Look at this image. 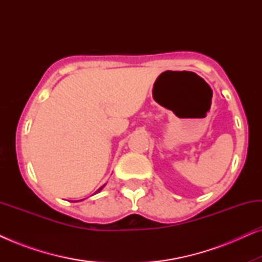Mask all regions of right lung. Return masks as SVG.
<instances>
[{
    "mask_svg": "<svg viewBox=\"0 0 262 262\" xmlns=\"http://www.w3.org/2000/svg\"><path fill=\"white\" fill-rule=\"evenodd\" d=\"M105 186H106V184H105V185H103V186H101V187H100V188H99V189H98V191H96V192H95V193H94V194H96V193H99V192H100V191H101V189H102V188H103V187H105Z\"/></svg>",
    "mask_w": 262,
    "mask_h": 262,
    "instance_id": "1",
    "label": "right lung"
}]
</instances>
